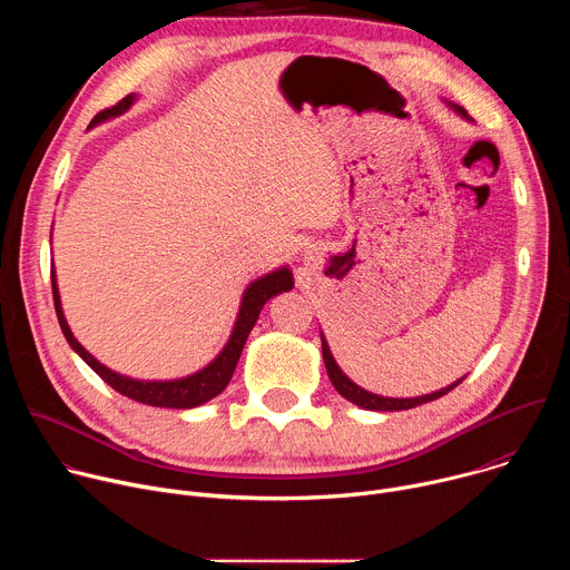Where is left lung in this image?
I'll use <instances>...</instances> for the list:
<instances>
[{"instance_id": "8db88e82", "label": "left lung", "mask_w": 570, "mask_h": 570, "mask_svg": "<svg viewBox=\"0 0 570 570\" xmlns=\"http://www.w3.org/2000/svg\"><path fill=\"white\" fill-rule=\"evenodd\" d=\"M449 108H453L460 117L469 119V115H466V110H464V108H460V106H455V104H449ZM320 341H322V358H324V367H327V374H330V379H332L334 387L338 390V394H341V396H345L347 401H352V403L361 405V409H365V411H409V409H415V405H422V403H429V401H433V399L444 396L446 392H451L455 385H460V383L464 381V376H462V379L453 381L451 385H446V387H442V390H435V392H431V394H422V396H411V399L381 396V394L367 392V390H363L361 385H356V383H354V381H352V379H350V376L338 367V363H336V358H334V354H332V350H330V345H327V338L322 336V332H320Z\"/></svg>"}]
</instances>
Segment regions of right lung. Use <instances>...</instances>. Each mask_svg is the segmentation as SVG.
<instances>
[{"label":"right lung","instance_id":"right-lung-1","mask_svg":"<svg viewBox=\"0 0 570 570\" xmlns=\"http://www.w3.org/2000/svg\"><path fill=\"white\" fill-rule=\"evenodd\" d=\"M137 101V95H128L126 99H121L117 106L108 108V110H101L92 121H90V128L112 119V117H119L124 115L132 104ZM293 288V273L282 266L264 277H257L246 291H243V297H240V306H238V313H236V322L232 327V334L225 343V347L220 350V354L209 363L205 365L203 370L189 374V376H183V379H171V381H141V379H132V376H126V374H119L110 367H106L101 361H97L83 345H80L71 330L69 324L65 320V313H62V304H60V293H58V282H56V271L51 268V291H53V304H56V315H58V322H60V330H62V336L65 341L69 343V347L83 358L110 387H115L119 394L132 399V401H139V403H146V405H155V409H176V411H187V409H196V405H203L207 403L209 399H214L216 394H220L225 390V385L229 383L234 370H236V363H238V356L243 352V345H246L248 341V334L253 332L255 322L264 308V304L284 293V291H291Z\"/></svg>","mask_w":570,"mask_h":570}]
</instances>
